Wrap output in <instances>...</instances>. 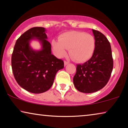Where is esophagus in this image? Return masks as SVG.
I'll use <instances>...</instances> for the list:
<instances>
[{"instance_id":"34e87169","label":"esophagus","mask_w":128,"mask_h":128,"mask_svg":"<svg viewBox=\"0 0 128 128\" xmlns=\"http://www.w3.org/2000/svg\"><path fill=\"white\" fill-rule=\"evenodd\" d=\"M69 62H68V61H66V60H64V66H66V65H67V64H69Z\"/></svg>"}]
</instances>
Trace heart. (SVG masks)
I'll use <instances>...</instances> for the list:
<instances>
[{"label":"heart","mask_w":128,"mask_h":128,"mask_svg":"<svg viewBox=\"0 0 128 128\" xmlns=\"http://www.w3.org/2000/svg\"><path fill=\"white\" fill-rule=\"evenodd\" d=\"M93 36L80 31H69L59 36V41L53 40L52 48L55 55L63 57L69 50V55L73 60L82 62L92 56L95 49Z\"/></svg>","instance_id":"obj_1"}]
</instances>
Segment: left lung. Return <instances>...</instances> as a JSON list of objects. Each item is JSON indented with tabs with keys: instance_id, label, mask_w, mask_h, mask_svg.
I'll use <instances>...</instances> for the list:
<instances>
[{
	"instance_id": "obj_1",
	"label": "left lung",
	"mask_w": 128,
	"mask_h": 128,
	"mask_svg": "<svg viewBox=\"0 0 128 128\" xmlns=\"http://www.w3.org/2000/svg\"><path fill=\"white\" fill-rule=\"evenodd\" d=\"M95 49L92 56L83 64H77L73 77L76 88L84 93H92L102 88L109 81L113 69V59L110 42L104 34L92 30Z\"/></svg>"
}]
</instances>
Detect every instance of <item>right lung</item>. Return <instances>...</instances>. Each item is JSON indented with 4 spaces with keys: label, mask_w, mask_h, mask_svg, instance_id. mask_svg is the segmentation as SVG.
Wrapping results in <instances>:
<instances>
[{
    "label": "right lung",
    "mask_w": 128,
    "mask_h": 128,
    "mask_svg": "<svg viewBox=\"0 0 128 128\" xmlns=\"http://www.w3.org/2000/svg\"><path fill=\"white\" fill-rule=\"evenodd\" d=\"M44 27H33L23 33L15 44L12 56V68L17 83L28 92L39 94L46 92L53 84L57 72L64 62L51 54V45L47 41ZM42 45L40 51L29 45L31 39Z\"/></svg>",
    "instance_id": "add662e5"
}]
</instances>
